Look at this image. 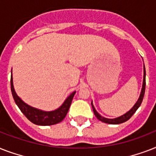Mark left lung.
<instances>
[{
	"label": "left lung",
	"mask_w": 156,
	"mask_h": 156,
	"mask_svg": "<svg viewBox=\"0 0 156 156\" xmlns=\"http://www.w3.org/2000/svg\"><path fill=\"white\" fill-rule=\"evenodd\" d=\"M145 88H146V69H145V66L143 68V87H142V90H141V94L140 96L138 98V101L136 102V104L133 105V107L132 108L129 110V112H127L126 114H124L122 116H119V117H116V118L114 119H108V118H105L104 116H102L100 114H99L95 110V107L93 105L92 102H91V106H92V109L94 113H95V116L97 117L100 121H101L102 122H104V123L107 124H111V125H116V124H121L123 123V122H126L130 118L131 116H133L134 112L137 111V109L140 107L141 104L143 102V97H144V94H145Z\"/></svg>",
	"instance_id": "left-lung-1"
}]
</instances>
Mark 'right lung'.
I'll return each mask as SVG.
<instances>
[{
	"label": "right lung",
	"mask_w": 156,
	"mask_h": 156,
	"mask_svg": "<svg viewBox=\"0 0 156 156\" xmlns=\"http://www.w3.org/2000/svg\"><path fill=\"white\" fill-rule=\"evenodd\" d=\"M10 86L13 100L21 112L25 115L26 117L29 121L35 125H38V126H52V125H55V124H57L63 121V119L66 117L69 108L70 107L73 95L76 93V91H73L71 95H69L67 99L65 100V102L63 103V104L57 109L54 110V111L45 112L28 105L18 97L14 90V88H13L12 75H11L10 79Z\"/></svg>",
	"instance_id": "right-lung-1"
}]
</instances>
